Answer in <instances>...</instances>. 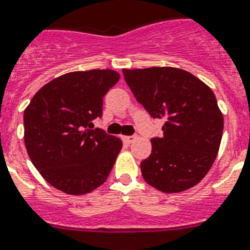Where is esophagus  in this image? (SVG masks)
<instances>
[{
    "label": "esophagus",
    "instance_id": "esophagus-1",
    "mask_svg": "<svg viewBox=\"0 0 250 250\" xmlns=\"http://www.w3.org/2000/svg\"><path fill=\"white\" fill-rule=\"evenodd\" d=\"M135 140H136V136H125V137H123V141L127 142V144H132Z\"/></svg>",
    "mask_w": 250,
    "mask_h": 250
}]
</instances>
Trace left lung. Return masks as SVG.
<instances>
[{"mask_svg":"<svg viewBox=\"0 0 250 250\" xmlns=\"http://www.w3.org/2000/svg\"><path fill=\"white\" fill-rule=\"evenodd\" d=\"M127 85L152 118H164V136L151 140L141 163L146 183L178 193L198 184L212 167L221 144L224 117L213 91L175 67L123 68Z\"/></svg>","mask_w":250,"mask_h":250,"instance_id":"obj_1","label":"left lung"}]
</instances>
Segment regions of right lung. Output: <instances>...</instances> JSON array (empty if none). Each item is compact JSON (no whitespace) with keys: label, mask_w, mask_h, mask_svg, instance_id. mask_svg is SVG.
Returning <instances> with one entry per match:
<instances>
[{"label":"right lung","mask_w":250,"mask_h":250,"mask_svg":"<svg viewBox=\"0 0 250 250\" xmlns=\"http://www.w3.org/2000/svg\"><path fill=\"white\" fill-rule=\"evenodd\" d=\"M118 80L113 70L64 73L45 83L25 109V147L56 189L81 196L108 178L123 144L103 129L87 127L102 117L103 98Z\"/></svg>","instance_id":"right-lung-1"}]
</instances>
